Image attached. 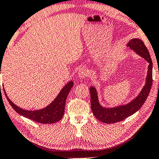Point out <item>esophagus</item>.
<instances>
[{"instance_id":"esophagus-1","label":"esophagus","mask_w":159,"mask_h":159,"mask_svg":"<svg viewBox=\"0 0 159 159\" xmlns=\"http://www.w3.org/2000/svg\"><path fill=\"white\" fill-rule=\"evenodd\" d=\"M89 72L88 70L84 68H81L79 69L78 72V76L80 79H85L88 76Z\"/></svg>"}]
</instances>
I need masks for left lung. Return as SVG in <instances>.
<instances>
[{
  "label": "left lung",
  "mask_w": 159,
  "mask_h": 159,
  "mask_svg": "<svg viewBox=\"0 0 159 159\" xmlns=\"http://www.w3.org/2000/svg\"><path fill=\"white\" fill-rule=\"evenodd\" d=\"M127 46L148 63L145 84L138 96L128 104L112 108H106L99 104L98 90L93 86L90 87L91 110L96 119L104 123L110 124L122 121L138 111L144 104L152 87V61L144 43L139 39H132L127 43Z\"/></svg>",
  "instance_id": "1"
}]
</instances>
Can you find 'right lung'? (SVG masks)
Listing matches in <instances>:
<instances>
[{
    "mask_svg": "<svg viewBox=\"0 0 159 159\" xmlns=\"http://www.w3.org/2000/svg\"><path fill=\"white\" fill-rule=\"evenodd\" d=\"M73 85V81H70L61 89L57 97L50 104L46 106L45 108L36 110H28L21 108L20 107L15 104L12 101H11V99L7 96L4 87H3V90H4L7 100L9 101L10 105L12 106V108L16 112L29 119L37 122V123L51 124L57 123L62 119L64 114L66 98H67L69 92L71 90Z\"/></svg>",
    "mask_w": 159,
    "mask_h": 159,
    "instance_id": "add662e5",
    "label": "right lung"
}]
</instances>
